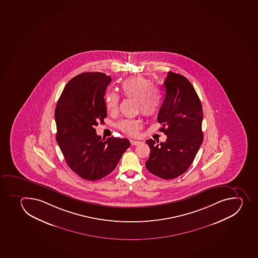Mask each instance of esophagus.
<instances>
[{"label":"esophagus","mask_w":258,"mask_h":258,"mask_svg":"<svg viewBox=\"0 0 258 258\" xmlns=\"http://www.w3.org/2000/svg\"><path fill=\"white\" fill-rule=\"evenodd\" d=\"M130 144L132 145H139L141 144V141H139V140H130Z\"/></svg>","instance_id":"obj_1"}]
</instances>
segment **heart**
Segmentation results:
<instances>
[{
    "label": "heart",
    "instance_id": "b5f03b06",
    "mask_svg": "<svg viewBox=\"0 0 258 258\" xmlns=\"http://www.w3.org/2000/svg\"><path fill=\"white\" fill-rule=\"evenodd\" d=\"M120 89L124 97L138 100V108L144 115L151 117L160 112L162 105L161 93L150 79L141 76L130 78L121 84ZM104 101L108 112H117L119 103V96L117 93L108 92L104 96ZM140 126V121L134 118H124L117 123L118 130L131 135L137 134Z\"/></svg>",
    "mask_w": 258,
    "mask_h": 258
}]
</instances>
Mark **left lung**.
Instances as JSON below:
<instances>
[{
    "label": "left lung",
    "mask_w": 258,
    "mask_h": 258,
    "mask_svg": "<svg viewBox=\"0 0 258 258\" xmlns=\"http://www.w3.org/2000/svg\"><path fill=\"white\" fill-rule=\"evenodd\" d=\"M164 86L165 97L157 120L162 124L160 130L167 135L166 141H146L150 154L145 166L156 176L170 179L184 174L194 161L203 141V110L185 77L169 72Z\"/></svg>",
    "instance_id": "left-lung-1"
}]
</instances>
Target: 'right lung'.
Returning <instances> with one entry per match:
<instances>
[{
    "instance_id": "1",
    "label": "right lung",
    "mask_w": 258,
    "mask_h": 258,
    "mask_svg": "<svg viewBox=\"0 0 258 258\" xmlns=\"http://www.w3.org/2000/svg\"><path fill=\"white\" fill-rule=\"evenodd\" d=\"M112 79L84 73L66 84L56 103V142L67 165L82 179L96 181L110 174L130 146L128 139L102 140L95 126L107 117L106 89Z\"/></svg>"
}]
</instances>
